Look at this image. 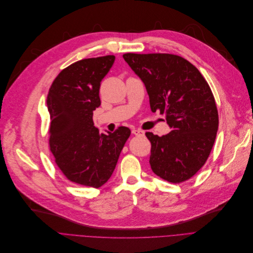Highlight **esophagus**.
I'll return each mask as SVG.
<instances>
[{
  "label": "esophagus",
  "instance_id": "esophagus-1",
  "mask_svg": "<svg viewBox=\"0 0 253 253\" xmlns=\"http://www.w3.org/2000/svg\"><path fill=\"white\" fill-rule=\"evenodd\" d=\"M131 133H133L136 136H144V135H145V131L140 129V128H133V129H131Z\"/></svg>",
  "mask_w": 253,
  "mask_h": 253
}]
</instances>
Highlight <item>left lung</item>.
<instances>
[{
    "instance_id": "1",
    "label": "left lung",
    "mask_w": 253,
    "mask_h": 253,
    "mask_svg": "<svg viewBox=\"0 0 253 253\" xmlns=\"http://www.w3.org/2000/svg\"><path fill=\"white\" fill-rule=\"evenodd\" d=\"M125 61L141 78L152 112L166 115L169 134H145L151 143L153 173L181 183L205 165L218 129L214 95L200 71L182 56L170 53H125Z\"/></svg>"
}]
</instances>
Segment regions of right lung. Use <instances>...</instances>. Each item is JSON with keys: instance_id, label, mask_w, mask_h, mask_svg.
Listing matches in <instances>:
<instances>
[{"instance_id": "obj_1", "label": "right lung", "mask_w": 253, "mask_h": 253, "mask_svg": "<svg viewBox=\"0 0 253 253\" xmlns=\"http://www.w3.org/2000/svg\"><path fill=\"white\" fill-rule=\"evenodd\" d=\"M114 55L84 58L61 71L47 95L50 114L49 148L70 181L94 188L111 177L130 135L126 126L101 134L92 114L101 105L100 86Z\"/></svg>"}]
</instances>
